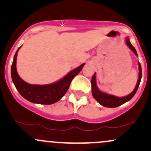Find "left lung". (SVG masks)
Wrapping results in <instances>:
<instances>
[{
  "instance_id": "1",
  "label": "left lung",
  "mask_w": 151,
  "mask_h": 151,
  "mask_svg": "<svg viewBox=\"0 0 151 151\" xmlns=\"http://www.w3.org/2000/svg\"><path fill=\"white\" fill-rule=\"evenodd\" d=\"M126 42L127 46L129 47V49L132 50L133 52L134 53L136 56H138L136 50L134 48V47L131 45L129 37L126 38ZM138 67H139V75H138V81H137L136 85L135 86V89H133V91L130 93V94H129L126 96H124V97H118V96L109 94V93L102 92V91H100V90L99 89V88L97 87V85H96V73H94V74L92 76V78H91V92H92L93 98H94L101 106L105 107H108V108H115V107L119 106L124 104L126 102L129 101L130 99H131L133 98V96H134L135 93H136L141 80L142 71L141 66L140 62H138Z\"/></svg>"
}]
</instances>
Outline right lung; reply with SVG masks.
<instances>
[{
  "label": "right lung",
  "instance_id": "add662e5",
  "mask_svg": "<svg viewBox=\"0 0 151 151\" xmlns=\"http://www.w3.org/2000/svg\"><path fill=\"white\" fill-rule=\"evenodd\" d=\"M18 48L15 54L11 66V77L13 84L18 92L27 101L40 104H52L60 101L68 90L71 81L82 70L85 64L83 63L77 68L69 72L65 77L52 84L46 85L30 84L23 81L18 75L16 70V60Z\"/></svg>",
  "mask_w": 151,
  "mask_h": 151
}]
</instances>
